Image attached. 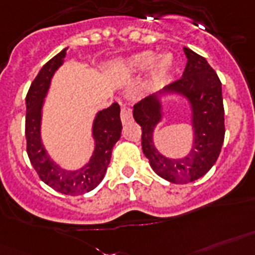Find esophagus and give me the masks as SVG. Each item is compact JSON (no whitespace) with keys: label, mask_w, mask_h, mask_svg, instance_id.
<instances>
[{"label":"esophagus","mask_w":255,"mask_h":255,"mask_svg":"<svg viewBox=\"0 0 255 255\" xmlns=\"http://www.w3.org/2000/svg\"><path fill=\"white\" fill-rule=\"evenodd\" d=\"M133 118V113H131V109L130 108H126V106H122L121 108V121L122 124H128L129 121H131Z\"/></svg>","instance_id":"34e87169"}]
</instances>
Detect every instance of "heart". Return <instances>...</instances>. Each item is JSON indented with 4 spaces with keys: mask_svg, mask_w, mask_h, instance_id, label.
I'll use <instances>...</instances> for the list:
<instances>
[{
    "mask_svg": "<svg viewBox=\"0 0 255 255\" xmlns=\"http://www.w3.org/2000/svg\"><path fill=\"white\" fill-rule=\"evenodd\" d=\"M154 64L153 68V74H151V84L157 85L166 80L173 69V58L169 54H163L155 60V53L153 52H142L138 53L135 56L130 57L128 60L122 61L120 64V68L124 72L135 73L142 72Z\"/></svg>",
    "mask_w": 255,
    "mask_h": 255,
    "instance_id": "obj_1",
    "label": "heart"
}]
</instances>
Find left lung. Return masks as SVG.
I'll return each mask as SVG.
<instances>
[{"label":"left lung","mask_w":255,"mask_h":255,"mask_svg":"<svg viewBox=\"0 0 255 255\" xmlns=\"http://www.w3.org/2000/svg\"><path fill=\"white\" fill-rule=\"evenodd\" d=\"M186 68L179 80L167 85L166 90L182 93L193 105L195 141L191 153L182 159H169L159 154L153 145V129L161 120L159 102L146 97L134 105L133 117L141 126L142 151L153 170L173 183H187L205 175L221 153L225 139V110L221 81L214 69L187 47Z\"/></svg>","instance_id":"1"}]
</instances>
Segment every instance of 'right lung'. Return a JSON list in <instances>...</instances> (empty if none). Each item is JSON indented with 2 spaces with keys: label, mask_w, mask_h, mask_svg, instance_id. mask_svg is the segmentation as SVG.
<instances>
[{
  "label": "right lung",
  "mask_w": 255,
  "mask_h": 255,
  "mask_svg": "<svg viewBox=\"0 0 255 255\" xmlns=\"http://www.w3.org/2000/svg\"><path fill=\"white\" fill-rule=\"evenodd\" d=\"M66 49L47 61L31 82L26 94V118H25V135L26 151L31 165L39 178L58 193L66 195H81L98 186L106 173L112 158V150L121 137V118L120 105L114 102L108 109L97 114L93 134L96 138V150L90 162L77 171H66L54 165L39 139V122L43 97L46 94L50 78L58 66L64 62Z\"/></svg>",
  "instance_id": "right-lung-1"
}]
</instances>
